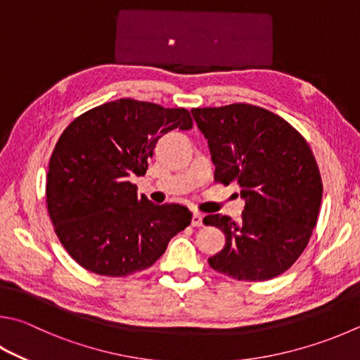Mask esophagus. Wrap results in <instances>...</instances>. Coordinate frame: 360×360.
I'll return each instance as SVG.
<instances>
[{
  "label": "esophagus",
  "mask_w": 360,
  "mask_h": 360,
  "mask_svg": "<svg viewBox=\"0 0 360 360\" xmlns=\"http://www.w3.org/2000/svg\"><path fill=\"white\" fill-rule=\"evenodd\" d=\"M192 225L193 226H201L202 225V214L201 212H193Z\"/></svg>",
  "instance_id": "esophagus-1"
}]
</instances>
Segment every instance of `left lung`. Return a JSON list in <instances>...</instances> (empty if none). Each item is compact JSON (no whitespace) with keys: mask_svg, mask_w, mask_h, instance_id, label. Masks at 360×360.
I'll return each mask as SVG.
<instances>
[{"mask_svg":"<svg viewBox=\"0 0 360 360\" xmlns=\"http://www.w3.org/2000/svg\"><path fill=\"white\" fill-rule=\"evenodd\" d=\"M215 163L214 182H236L240 220L209 214L202 224L225 233L209 266L239 282H264L296 263L311 238L323 181L309 143L283 117L250 103L192 110Z\"/></svg>","mask_w":360,"mask_h":360,"instance_id":"1","label":"left lung"}]
</instances>
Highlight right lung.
Segmentation results:
<instances>
[{
	"instance_id": "right-lung-1",
	"label": "right lung",
	"mask_w": 360,
	"mask_h": 360,
	"mask_svg": "<svg viewBox=\"0 0 360 360\" xmlns=\"http://www.w3.org/2000/svg\"><path fill=\"white\" fill-rule=\"evenodd\" d=\"M192 126L186 108L127 97L91 108L64 129L45 197L58 239L83 269L103 277L145 271L191 225L186 206L139 197L129 176H145L162 135Z\"/></svg>"
}]
</instances>
